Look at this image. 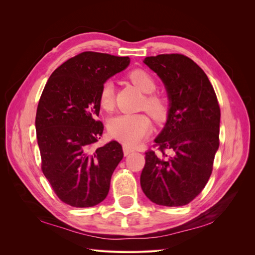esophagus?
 Returning <instances> with one entry per match:
<instances>
[{"label": "esophagus", "instance_id": "esophagus-1", "mask_svg": "<svg viewBox=\"0 0 255 255\" xmlns=\"http://www.w3.org/2000/svg\"><path fill=\"white\" fill-rule=\"evenodd\" d=\"M132 152H134V150H133V149L128 148V146H127V145L123 146V153H125V155H126V156H127V155H128V154H129V153H132Z\"/></svg>", "mask_w": 255, "mask_h": 255}]
</instances>
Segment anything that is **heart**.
<instances>
[{
	"label": "heart",
	"instance_id": "obj_1",
	"mask_svg": "<svg viewBox=\"0 0 255 255\" xmlns=\"http://www.w3.org/2000/svg\"><path fill=\"white\" fill-rule=\"evenodd\" d=\"M128 79L145 95L142 107L149 112L154 120L163 121L168 114L166 98L154 94L155 80L143 69H135ZM99 103L104 111L111 112L115 105V90L112 81H106L99 94ZM151 130V120L145 114H123L113 118L109 123L110 135L126 145L133 146L142 141Z\"/></svg>",
	"mask_w": 255,
	"mask_h": 255
}]
</instances>
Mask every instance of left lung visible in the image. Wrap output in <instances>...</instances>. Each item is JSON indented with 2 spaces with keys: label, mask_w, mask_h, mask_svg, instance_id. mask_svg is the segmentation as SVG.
Returning <instances> with one entry per match:
<instances>
[{
  "label": "left lung",
  "mask_w": 255,
  "mask_h": 255,
  "mask_svg": "<svg viewBox=\"0 0 255 255\" xmlns=\"http://www.w3.org/2000/svg\"><path fill=\"white\" fill-rule=\"evenodd\" d=\"M143 63L165 84L169 113L155 138L158 151L145 152L140 175L153 203L183 206L203 190L219 148L220 107L207 75L183 54H160Z\"/></svg>",
  "instance_id": "obj_1"
}]
</instances>
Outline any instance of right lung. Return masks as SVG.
Here are the masks:
<instances>
[{
	"mask_svg": "<svg viewBox=\"0 0 255 255\" xmlns=\"http://www.w3.org/2000/svg\"><path fill=\"white\" fill-rule=\"evenodd\" d=\"M128 64V56L83 52L55 69L45 84L35 120L41 170L68 205L91 207L109 194L123 151L115 140L94 146L104 128L97 120L99 94L106 80Z\"/></svg>",
	"mask_w": 255,
	"mask_h": 255,
	"instance_id": "1",
	"label": "right lung"
}]
</instances>
